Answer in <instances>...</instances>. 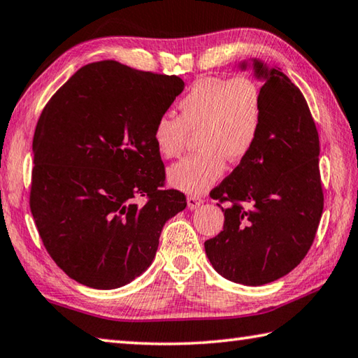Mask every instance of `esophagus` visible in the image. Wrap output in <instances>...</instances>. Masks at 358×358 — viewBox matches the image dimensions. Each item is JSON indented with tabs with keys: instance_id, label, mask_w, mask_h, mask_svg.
Segmentation results:
<instances>
[{
	"instance_id": "obj_1",
	"label": "esophagus",
	"mask_w": 358,
	"mask_h": 358,
	"mask_svg": "<svg viewBox=\"0 0 358 358\" xmlns=\"http://www.w3.org/2000/svg\"><path fill=\"white\" fill-rule=\"evenodd\" d=\"M187 203H189V208L193 210V209H196V208H199V206L203 204V198L192 195V196L187 198Z\"/></svg>"
}]
</instances>
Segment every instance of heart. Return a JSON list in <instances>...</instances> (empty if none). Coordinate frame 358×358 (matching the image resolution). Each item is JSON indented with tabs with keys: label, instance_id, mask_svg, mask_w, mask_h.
Returning <instances> with one entry per match:
<instances>
[{
	"label": "heart",
	"instance_id": "heart-1",
	"mask_svg": "<svg viewBox=\"0 0 358 358\" xmlns=\"http://www.w3.org/2000/svg\"><path fill=\"white\" fill-rule=\"evenodd\" d=\"M179 117L162 115L152 129L157 150L165 159L184 152L190 134L199 150L168 169V179L187 193H203L222 178L227 159L237 163L252 152L262 124V92L245 75L201 77L178 103Z\"/></svg>",
	"mask_w": 358,
	"mask_h": 358
}]
</instances>
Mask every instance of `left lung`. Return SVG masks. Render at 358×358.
Listing matches in <instances>:
<instances>
[{
    "mask_svg": "<svg viewBox=\"0 0 358 358\" xmlns=\"http://www.w3.org/2000/svg\"><path fill=\"white\" fill-rule=\"evenodd\" d=\"M253 64L256 77L266 81L259 138L210 192L217 206H229L222 208L223 231L206 241L204 248L222 277L261 286L285 277L308 253L324 192L319 135L303 94L278 67L256 59Z\"/></svg>",
    "mask_w": 358,
    "mask_h": 358,
    "instance_id": "left-lung-1",
    "label": "left lung"
}]
</instances>
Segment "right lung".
I'll use <instances>...</instances> for the list:
<instances>
[{"mask_svg": "<svg viewBox=\"0 0 358 358\" xmlns=\"http://www.w3.org/2000/svg\"><path fill=\"white\" fill-rule=\"evenodd\" d=\"M184 87L176 75L100 61L42 110L29 208L43 247L72 280L94 289L130 283L152 262L163 224L185 209L184 193L163 189L152 140L157 117Z\"/></svg>", "mask_w": 358, "mask_h": 358, "instance_id": "1", "label": "right lung"}]
</instances>
